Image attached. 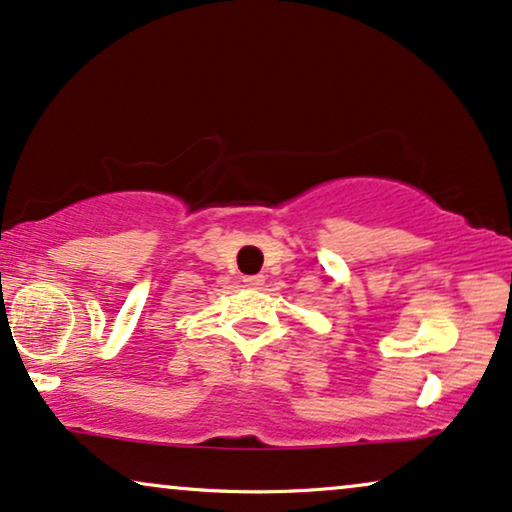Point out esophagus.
<instances>
[{
    "label": "esophagus",
    "mask_w": 512,
    "mask_h": 512,
    "mask_svg": "<svg viewBox=\"0 0 512 512\" xmlns=\"http://www.w3.org/2000/svg\"><path fill=\"white\" fill-rule=\"evenodd\" d=\"M263 282H265L263 275H247V277H244V284H247V287H254V289H261Z\"/></svg>",
    "instance_id": "esophagus-1"
}]
</instances>
